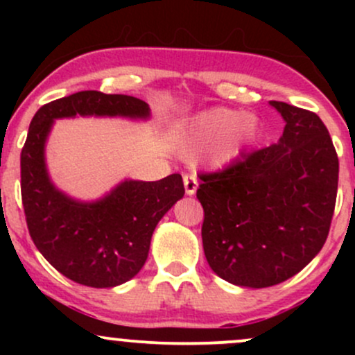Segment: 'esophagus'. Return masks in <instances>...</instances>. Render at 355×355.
<instances>
[{
    "label": "esophagus",
    "mask_w": 355,
    "mask_h": 355,
    "mask_svg": "<svg viewBox=\"0 0 355 355\" xmlns=\"http://www.w3.org/2000/svg\"><path fill=\"white\" fill-rule=\"evenodd\" d=\"M183 185H185L187 195H195V191H197V187H198V182L197 178H195V175L191 173L183 175Z\"/></svg>",
    "instance_id": "obj_1"
}]
</instances>
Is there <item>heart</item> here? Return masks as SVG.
<instances>
[{
	"label": "heart",
	"instance_id": "obj_1",
	"mask_svg": "<svg viewBox=\"0 0 355 355\" xmlns=\"http://www.w3.org/2000/svg\"><path fill=\"white\" fill-rule=\"evenodd\" d=\"M259 132L255 116L240 115L229 108H214L193 118L190 126V141L195 146H215V162L227 164L234 160Z\"/></svg>",
	"mask_w": 355,
	"mask_h": 355
}]
</instances>
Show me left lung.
<instances>
[{
  "instance_id": "left-lung-1",
  "label": "left lung",
  "mask_w": 355,
  "mask_h": 355,
  "mask_svg": "<svg viewBox=\"0 0 355 355\" xmlns=\"http://www.w3.org/2000/svg\"><path fill=\"white\" fill-rule=\"evenodd\" d=\"M285 120L279 144L202 173V240L218 277L262 288L294 277L320 252L331 229L339 158L313 112L270 101Z\"/></svg>"
}]
</instances>
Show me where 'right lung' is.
Listing matches in <instances>:
<instances>
[{
    "mask_svg": "<svg viewBox=\"0 0 355 355\" xmlns=\"http://www.w3.org/2000/svg\"><path fill=\"white\" fill-rule=\"evenodd\" d=\"M75 115L146 118L150 108L128 95L73 93L35 113L21 150V200L36 248L73 282L115 287L144 267L155 227L185 189L182 175L173 173L158 182L126 180L95 203L68 198L48 178L44 141L55 118Z\"/></svg>",
    "mask_w": 355,
    "mask_h": 355,
    "instance_id": "obj_1",
    "label": "right lung"
}]
</instances>
